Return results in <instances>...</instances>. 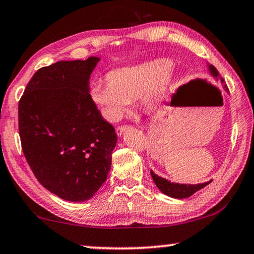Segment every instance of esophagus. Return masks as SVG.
Listing matches in <instances>:
<instances>
[{"mask_svg": "<svg viewBox=\"0 0 254 254\" xmlns=\"http://www.w3.org/2000/svg\"><path fill=\"white\" fill-rule=\"evenodd\" d=\"M127 125H120V127H116V133L118 134V136H122V134L124 133V131L127 129Z\"/></svg>", "mask_w": 254, "mask_h": 254, "instance_id": "esophagus-1", "label": "esophagus"}]
</instances>
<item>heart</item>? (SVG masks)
<instances>
[{"instance_id":"obj_1","label":"heart","mask_w":254,"mask_h":254,"mask_svg":"<svg viewBox=\"0 0 254 254\" xmlns=\"http://www.w3.org/2000/svg\"><path fill=\"white\" fill-rule=\"evenodd\" d=\"M174 80L170 63L155 59L111 70L108 79L92 84L90 97L107 120L116 122L138 97L147 108L157 107L171 90Z\"/></svg>"}]
</instances>
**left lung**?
Wrapping results in <instances>:
<instances>
[{"mask_svg":"<svg viewBox=\"0 0 254 254\" xmlns=\"http://www.w3.org/2000/svg\"><path fill=\"white\" fill-rule=\"evenodd\" d=\"M208 69L212 76L216 77V79H221V75H219L218 70L216 69L214 66L209 65L208 64ZM221 82L223 86H224V89L226 92H229L228 87H226V84L224 83V80L221 79ZM151 177L153 179L154 184L157 185V187L161 190V192H164L165 195L170 196V197H174V198H187L189 196L194 194V192L200 190L202 188H204L205 186H208L211 182L210 180L208 182H204V184H197V185L174 184V182L166 180L165 178L159 177V175L155 174L153 171H151Z\"/></svg>","mask_w":254,"mask_h":254,"instance_id":"1","label":"left lung"}]
</instances>
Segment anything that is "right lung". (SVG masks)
Listing matches in <instances>:
<instances>
[{"label":"right lung","mask_w":254,"mask_h":254,"mask_svg":"<svg viewBox=\"0 0 254 254\" xmlns=\"http://www.w3.org/2000/svg\"><path fill=\"white\" fill-rule=\"evenodd\" d=\"M100 58L58 62L33 74L18 103L23 153L47 190L70 202L92 198L107 180L114 127L89 94Z\"/></svg>","instance_id":"add662e5"}]
</instances>
